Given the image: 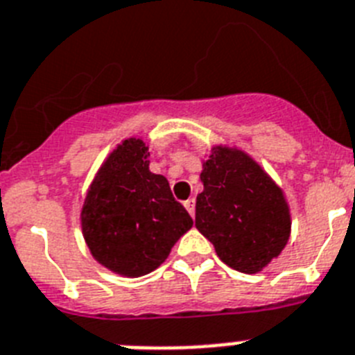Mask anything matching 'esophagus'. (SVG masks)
<instances>
[{"label": "esophagus", "mask_w": 355, "mask_h": 355, "mask_svg": "<svg viewBox=\"0 0 355 355\" xmlns=\"http://www.w3.org/2000/svg\"><path fill=\"white\" fill-rule=\"evenodd\" d=\"M195 203H196L195 198H189V200H186V202H184V207L187 209V212H189L191 216H195Z\"/></svg>", "instance_id": "1"}]
</instances>
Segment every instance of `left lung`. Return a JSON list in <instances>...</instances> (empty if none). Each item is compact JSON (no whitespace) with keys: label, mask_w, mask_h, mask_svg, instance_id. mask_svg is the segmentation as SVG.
<instances>
[{"label":"left lung","mask_w":355,"mask_h":355,"mask_svg":"<svg viewBox=\"0 0 355 355\" xmlns=\"http://www.w3.org/2000/svg\"><path fill=\"white\" fill-rule=\"evenodd\" d=\"M200 180L195 225L227 266L257 273L279 257L291 230L289 207L252 157L236 148H212Z\"/></svg>","instance_id":"obj_1"}]
</instances>
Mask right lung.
Listing matches in <instances>:
<instances>
[{"mask_svg":"<svg viewBox=\"0 0 355 355\" xmlns=\"http://www.w3.org/2000/svg\"><path fill=\"white\" fill-rule=\"evenodd\" d=\"M148 155L141 139L123 141L100 168L82 207V230L92 257L125 277L159 268L193 227L168 180L150 171Z\"/></svg>","mask_w":355,"mask_h":355,"instance_id":"obj_1","label":"right lung"}]
</instances>
